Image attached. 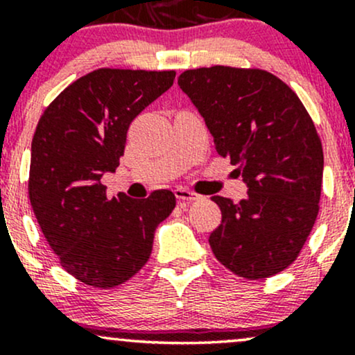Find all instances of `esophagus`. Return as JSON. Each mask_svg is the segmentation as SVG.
<instances>
[{
    "label": "esophagus",
    "mask_w": 355,
    "mask_h": 355,
    "mask_svg": "<svg viewBox=\"0 0 355 355\" xmlns=\"http://www.w3.org/2000/svg\"><path fill=\"white\" fill-rule=\"evenodd\" d=\"M175 197L178 198L180 202H193V200H198V198H202L200 195L195 193V191H190L187 189H175Z\"/></svg>",
    "instance_id": "obj_1"
}]
</instances>
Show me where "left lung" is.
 <instances>
[{
    "instance_id": "1",
    "label": "left lung",
    "mask_w": 355,
    "mask_h": 355,
    "mask_svg": "<svg viewBox=\"0 0 355 355\" xmlns=\"http://www.w3.org/2000/svg\"><path fill=\"white\" fill-rule=\"evenodd\" d=\"M178 85L248 189L239 203L211 197L222 210L211 252L243 279L279 274L297 259L319 214L324 152L312 118L282 80L255 68L187 70Z\"/></svg>"
}]
</instances>
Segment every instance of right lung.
I'll return each instance as SVG.
<instances>
[{"label":"right lung","instance_id":"obj_1","mask_svg":"<svg viewBox=\"0 0 355 355\" xmlns=\"http://www.w3.org/2000/svg\"><path fill=\"white\" fill-rule=\"evenodd\" d=\"M173 80L175 71L100 68L73 81L40 118L28 195L44 239L80 282L110 288L132 279L175 209L170 190L110 198L101 183L120 165L130 123Z\"/></svg>","mask_w":355,"mask_h":355}]
</instances>
